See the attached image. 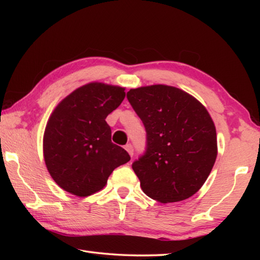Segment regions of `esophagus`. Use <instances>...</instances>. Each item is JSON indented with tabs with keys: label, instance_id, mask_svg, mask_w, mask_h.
I'll use <instances>...</instances> for the list:
<instances>
[{
	"label": "esophagus",
	"instance_id": "esophagus-1",
	"mask_svg": "<svg viewBox=\"0 0 260 260\" xmlns=\"http://www.w3.org/2000/svg\"><path fill=\"white\" fill-rule=\"evenodd\" d=\"M125 149H126V151L128 152L131 156H133V146H132V144H126Z\"/></svg>",
	"mask_w": 260,
	"mask_h": 260
}]
</instances>
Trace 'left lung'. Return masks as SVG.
<instances>
[{"label":"left lung","mask_w":260,"mask_h":260,"mask_svg":"<svg viewBox=\"0 0 260 260\" xmlns=\"http://www.w3.org/2000/svg\"><path fill=\"white\" fill-rule=\"evenodd\" d=\"M127 99L147 131V151L132 165L143 192L160 203L191 197L218 155L208 110L190 94L167 85L133 88Z\"/></svg>","instance_id":"obj_1"}]
</instances>
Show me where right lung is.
Here are the masks:
<instances>
[{
	"instance_id": "add662e5",
	"label": "right lung",
	"mask_w": 260,
	"mask_h": 260,
	"mask_svg": "<svg viewBox=\"0 0 260 260\" xmlns=\"http://www.w3.org/2000/svg\"><path fill=\"white\" fill-rule=\"evenodd\" d=\"M125 88L89 82L57 104L43 134V157L54 181L72 195L87 197L105 187L114 169L131 157L111 142L105 118L125 99Z\"/></svg>"
}]
</instances>
